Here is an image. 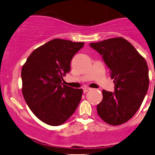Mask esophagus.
Here are the masks:
<instances>
[{
    "mask_svg": "<svg viewBox=\"0 0 155 155\" xmlns=\"http://www.w3.org/2000/svg\"><path fill=\"white\" fill-rule=\"evenodd\" d=\"M91 89V88H90V87H84V88H83V91H84V93H86V92L88 91H90Z\"/></svg>",
    "mask_w": 155,
    "mask_h": 155,
    "instance_id": "obj_1",
    "label": "esophagus"
}]
</instances>
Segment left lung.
I'll use <instances>...</instances> for the list:
<instances>
[{
  "label": "left lung",
  "mask_w": 155,
  "mask_h": 155,
  "mask_svg": "<svg viewBox=\"0 0 155 155\" xmlns=\"http://www.w3.org/2000/svg\"><path fill=\"white\" fill-rule=\"evenodd\" d=\"M109 69L115 91L103 90L97 114L107 124L119 125L130 119L144 100L149 85L148 68L143 57L130 43L122 38L90 43Z\"/></svg>",
  "instance_id": "8db88e82"
}]
</instances>
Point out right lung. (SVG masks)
Wrapping results in <instances>:
<instances>
[{
  "label": "right lung",
  "mask_w": 155,
  "mask_h": 155,
  "mask_svg": "<svg viewBox=\"0 0 155 155\" xmlns=\"http://www.w3.org/2000/svg\"><path fill=\"white\" fill-rule=\"evenodd\" d=\"M84 43L54 39L36 48L21 69L22 94L33 113L43 122L58 126L79 105L82 89L64 85L74 54Z\"/></svg>",
  "instance_id": "add662e5"
}]
</instances>
